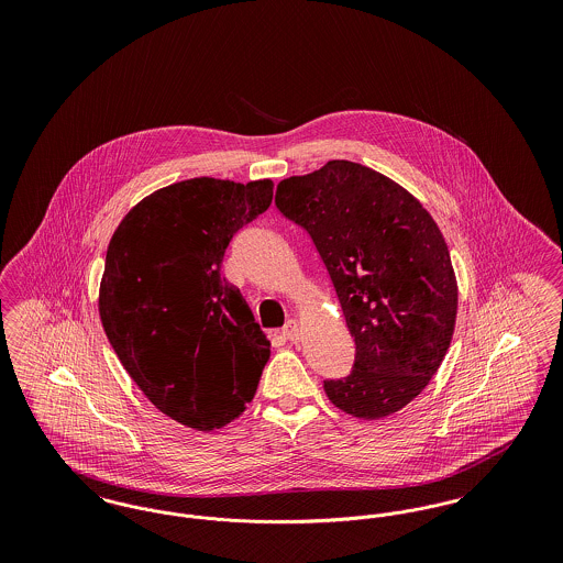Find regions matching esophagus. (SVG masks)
<instances>
[{
  "instance_id": "esophagus-1",
  "label": "esophagus",
  "mask_w": 563,
  "mask_h": 563,
  "mask_svg": "<svg viewBox=\"0 0 563 563\" xmlns=\"http://www.w3.org/2000/svg\"><path fill=\"white\" fill-rule=\"evenodd\" d=\"M283 335H285V340H289L291 344H297V342L301 340V327H299V322H287V324L283 327Z\"/></svg>"
}]
</instances>
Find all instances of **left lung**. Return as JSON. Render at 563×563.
<instances>
[{
  "mask_svg": "<svg viewBox=\"0 0 563 563\" xmlns=\"http://www.w3.org/2000/svg\"><path fill=\"white\" fill-rule=\"evenodd\" d=\"M276 207L321 253L356 344L352 374L324 382L329 401L358 420L397 413L454 335L457 280L439 225L397 181L350 161L283 179Z\"/></svg>",
  "mask_w": 563,
  "mask_h": 563,
  "instance_id": "1",
  "label": "left lung"
}]
</instances>
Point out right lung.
<instances>
[{"mask_svg": "<svg viewBox=\"0 0 563 563\" xmlns=\"http://www.w3.org/2000/svg\"><path fill=\"white\" fill-rule=\"evenodd\" d=\"M272 189V179L179 181L136 202L109 241L99 287L109 344L154 407L188 429L241 418L268 363L269 342L221 262Z\"/></svg>", "mask_w": 563, "mask_h": 563, "instance_id": "obj_1", "label": "right lung"}]
</instances>
